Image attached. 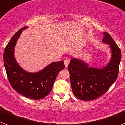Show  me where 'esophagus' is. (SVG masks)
Listing matches in <instances>:
<instances>
[{
	"instance_id": "1",
	"label": "esophagus",
	"mask_w": 125,
	"mask_h": 125,
	"mask_svg": "<svg viewBox=\"0 0 125 125\" xmlns=\"http://www.w3.org/2000/svg\"><path fill=\"white\" fill-rule=\"evenodd\" d=\"M64 64H65V66H66V67H67V66H68V64H69V62H70V60L69 59H65L64 60Z\"/></svg>"
}]
</instances>
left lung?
I'll list each match as a JSON object with an SVG mask.
<instances>
[{
	"label": "left lung",
	"mask_w": 125,
	"mask_h": 125,
	"mask_svg": "<svg viewBox=\"0 0 125 125\" xmlns=\"http://www.w3.org/2000/svg\"><path fill=\"white\" fill-rule=\"evenodd\" d=\"M102 42L109 45L112 52L107 66L101 69L91 67L81 59L73 58L67 67L73 94L81 100H91L100 97L118 77L121 50L107 32H104Z\"/></svg>",
	"instance_id": "left-lung-1"
}]
</instances>
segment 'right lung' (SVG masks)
Here are the masks:
<instances>
[{"mask_svg":"<svg viewBox=\"0 0 125 125\" xmlns=\"http://www.w3.org/2000/svg\"><path fill=\"white\" fill-rule=\"evenodd\" d=\"M27 28L24 27L19 30L10 40L3 52V63L12 88L27 98L40 100L50 94L58 73L65 66L63 61L54 62L35 73H28L21 68L15 60L14 49L22 31Z\"/></svg>","mask_w":125,"mask_h":125,"instance_id":"1","label":"right lung"}]
</instances>
